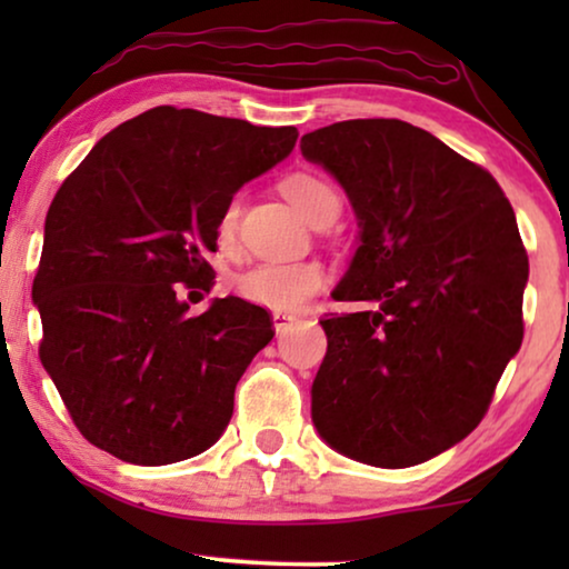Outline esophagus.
<instances>
[{"mask_svg": "<svg viewBox=\"0 0 569 569\" xmlns=\"http://www.w3.org/2000/svg\"><path fill=\"white\" fill-rule=\"evenodd\" d=\"M292 321H295V316H292V313H282V310H274V313H271V323H274L277 333H279V331H284L287 326H290Z\"/></svg>", "mask_w": 569, "mask_h": 569, "instance_id": "esophagus-1", "label": "esophagus"}]
</instances>
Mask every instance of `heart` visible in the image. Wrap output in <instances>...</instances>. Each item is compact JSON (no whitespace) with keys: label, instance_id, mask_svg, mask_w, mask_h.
<instances>
[{"label":"heart","instance_id":"heart-1","mask_svg":"<svg viewBox=\"0 0 569 569\" xmlns=\"http://www.w3.org/2000/svg\"><path fill=\"white\" fill-rule=\"evenodd\" d=\"M282 193L292 201L295 209L306 217L308 222L331 224L341 212V193L329 178L310 173V170H295L282 178ZM240 212H243V191L230 193L217 212L214 238L220 248L236 246ZM326 282V269L318 261H279L263 259L248 263L232 277V290L238 298L253 306L269 310H298L321 292Z\"/></svg>","mask_w":569,"mask_h":569}]
</instances>
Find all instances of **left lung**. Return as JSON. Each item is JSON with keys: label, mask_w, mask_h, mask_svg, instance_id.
<instances>
[{"label": "left lung", "mask_w": 569, "mask_h": 569, "mask_svg": "<svg viewBox=\"0 0 569 569\" xmlns=\"http://www.w3.org/2000/svg\"><path fill=\"white\" fill-rule=\"evenodd\" d=\"M345 186L360 248L321 326V438L355 461L407 469L463 440L523 341L528 253L492 173L399 119H352L300 139Z\"/></svg>", "instance_id": "1"}]
</instances>
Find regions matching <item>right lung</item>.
Instances as JSON below:
<instances>
[{
	"mask_svg": "<svg viewBox=\"0 0 569 569\" xmlns=\"http://www.w3.org/2000/svg\"><path fill=\"white\" fill-rule=\"evenodd\" d=\"M295 127L158 106L123 121L59 186L33 279L41 362L82 438L137 466L207 450L271 316L183 292L214 284L217 212L292 152Z\"/></svg>",
	"mask_w": 569,
	"mask_h": 569,
	"instance_id": "1",
	"label": "right lung"
}]
</instances>
